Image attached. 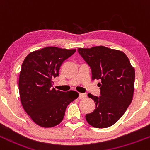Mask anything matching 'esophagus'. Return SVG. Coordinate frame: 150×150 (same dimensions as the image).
<instances>
[{"instance_id":"1","label":"esophagus","mask_w":150,"mask_h":150,"mask_svg":"<svg viewBox=\"0 0 150 150\" xmlns=\"http://www.w3.org/2000/svg\"><path fill=\"white\" fill-rule=\"evenodd\" d=\"M86 97H87V95H86L85 93H79V99L84 98Z\"/></svg>"}]
</instances>
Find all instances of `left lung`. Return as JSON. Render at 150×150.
<instances>
[{
	"label": "left lung",
	"mask_w": 150,
	"mask_h": 150,
	"mask_svg": "<svg viewBox=\"0 0 150 150\" xmlns=\"http://www.w3.org/2000/svg\"><path fill=\"white\" fill-rule=\"evenodd\" d=\"M80 55L91 68L93 80H100V96L93 99L96 109L87 114L86 120L97 128H106L116 123L133 100L135 69L122 51L97 46L79 48Z\"/></svg>",
	"instance_id": "1"
}]
</instances>
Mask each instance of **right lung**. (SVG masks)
Segmentation results:
<instances>
[{
    "label": "right lung",
    "instance_id": "add662e5",
    "mask_svg": "<svg viewBox=\"0 0 150 150\" xmlns=\"http://www.w3.org/2000/svg\"><path fill=\"white\" fill-rule=\"evenodd\" d=\"M75 52L47 47L30 52L23 61L19 77L20 101L32 120L41 127L60 124L68 105L79 97L74 90L66 93L52 87L61 65Z\"/></svg>",
    "mask_w": 150,
    "mask_h": 150
}]
</instances>
